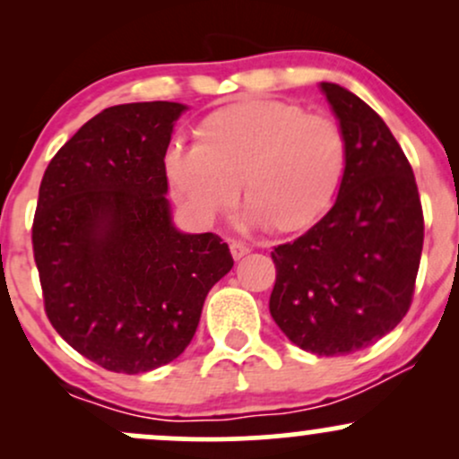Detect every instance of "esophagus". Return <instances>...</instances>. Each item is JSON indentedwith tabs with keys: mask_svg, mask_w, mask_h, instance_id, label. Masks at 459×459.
Segmentation results:
<instances>
[{
	"mask_svg": "<svg viewBox=\"0 0 459 459\" xmlns=\"http://www.w3.org/2000/svg\"><path fill=\"white\" fill-rule=\"evenodd\" d=\"M247 252H250V246L244 244V241H239V239L230 241V255H233L235 261H239L241 256L247 255Z\"/></svg>",
	"mask_w": 459,
	"mask_h": 459,
	"instance_id": "obj_1",
	"label": "esophagus"
}]
</instances>
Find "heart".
<instances>
[{"label": "heart", "instance_id": "obj_1", "mask_svg": "<svg viewBox=\"0 0 459 459\" xmlns=\"http://www.w3.org/2000/svg\"><path fill=\"white\" fill-rule=\"evenodd\" d=\"M196 144L163 157L168 186L200 222L235 203L239 183L250 222L278 235L310 229L334 203L347 140L332 116L281 99L222 105L198 123Z\"/></svg>", "mask_w": 459, "mask_h": 459}]
</instances>
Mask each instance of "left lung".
<instances>
[{"label":"left lung","instance_id":"obj_1","mask_svg":"<svg viewBox=\"0 0 459 459\" xmlns=\"http://www.w3.org/2000/svg\"><path fill=\"white\" fill-rule=\"evenodd\" d=\"M347 140L334 207L273 247L270 313L287 339L317 356L376 343L408 313L423 250L412 166L386 123L354 92L321 83Z\"/></svg>","mask_w":459,"mask_h":459}]
</instances>
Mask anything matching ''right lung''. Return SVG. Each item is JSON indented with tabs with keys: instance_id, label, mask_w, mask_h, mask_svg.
<instances>
[{
	"instance_id": "1",
	"label": "right lung",
	"mask_w": 459,
	"mask_h": 459,
	"mask_svg": "<svg viewBox=\"0 0 459 459\" xmlns=\"http://www.w3.org/2000/svg\"><path fill=\"white\" fill-rule=\"evenodd\" d=\"M183 109L170 101L103 109L40 181L31 246L47 319L114 373L181 356L209 289L233 267L222 237L186 235L170 220L163 157Z\"/></svg>"
}]
</instances>
